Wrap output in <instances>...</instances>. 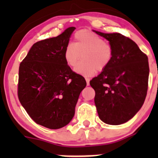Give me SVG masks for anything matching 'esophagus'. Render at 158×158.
<instances>
[{
    "label": "esophagus",
    "mask_w": 158,
    "mask_h": 158,
    "mask_svg": "<svg viewBox=\"0 0 158 158\" xmlns=\"http://www.w3.org/2000/svg\"><path fill=\"white\" fill-rule=\"evenodd\" d=\"M85 81H86L87 85H89V81H90V79H89V78H85Z\"/></svg>",
    "instance_id": "1"
}]
</instances>
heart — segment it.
I'll return each mask as SVG.
<instances>
[{
	"label": "heart",
	"mask_w": 158,
	"mask_h": 158,
	"mask_svg": "<svg viewBox=\"0 0 158 158\" xmlns=\"http://www.w3.org/2000/svg\"><path fill=\"white\" fill-rule=\"evenodd\" d=\"M74 40V44L66 46L63 56L66 63L71 68L77 65L82 56L83 61L75 68L77 74L90 77L97 70L102 71L109 66L113 50L103 38L90 30H82L75 33Z\"/></svg>",
	"instance_id": "1"
}]
</instances>
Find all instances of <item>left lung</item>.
Listing matches in <instances>:
<instances>
[{"mask_svg":"<svg viewBox=\"0 0 158 158\" xmlns=\"http://www.w3.org/2000/svg\"><path fill=\"white\" fill-rule=\"evenodd\" d=\"M93 31L109 40L113 50L109 66L89 82L95 92L98 117L109 125H121L132 118L144 104L149 76L148 56L121 33Z\"/></svg>","mask_w":158,"mask_h":158,"instance_id":"1","label":"left lung"}]
</instances>
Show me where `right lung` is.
Masks as SVG:
<instances>
[{
  "instance_id": "1",
  "label": "right lung",
  "mask_w": 158,
  "mask_h": 158,
  "mask_svg": "<svg viewBox=\"0 0 158 158\" xmlns=\"http://www.w3.org/2000/svg\"><path fill=\"white\" fill-rule=\"evenodd\" d=\"M76 27L33 44L19 67L18 98L30 117L49 129L66 126L73 119L84 77L66 63L63 52Z\"/></svg>"
}]
</instances>
